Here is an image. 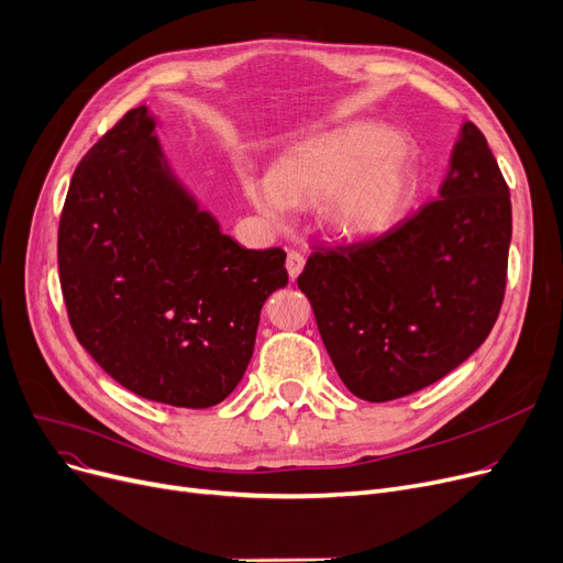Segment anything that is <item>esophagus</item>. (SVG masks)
I'll return each instance as SVG.
<instances>
[{
	"label": "esophagus",
	"instance_id": "esophagus-1",
	"mask_svg": "<svg viewBox=\"0 0 563 563\" xmlns=\"http://www.w3.org/2000/svg\"><path fill=\"white\" fill-rule=\"evenodd\" d=\"M302 267H305V256L300 252H288V256H286V271H288V277L292 282L298 279V275L302 273Z\"/></svg>",
	"mask_w": 563,
	"mask_h": 563
}]
</instances>
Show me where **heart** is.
<instances>
[{
  "label": "heart",
  "mask_w": 563,
  "mask_h": 563,
  "mask_svg": "<svg viewBox=\"0 0 563 563\" xmlns=\"http://www.w3.org/2000/svg\"><path fill=\"white\" fill-rule=\"evenodd\" d=\"M243 187L267 220H284L288 206H320V222L332 235L360 240L400 218L412 192V169L396 132L347 123L286 153L273 176L247 174Z\"/></svg>",
  "instance_id": "b5f03b06"
}]
</instances>
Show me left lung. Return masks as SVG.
<instances>
[{
	"label": "left lung",
	"mask_w": 563,
	"mask_h": 563,
	"mask_svg": "<svg viewBox=\"0 0 563 563\" xmlns=\"http://www.w3.org/2000/svg\"><path fill=\"white\" fill-rule=\"evenodd\" d=\"M508 245L511 195L467 121L435 201L378 238L307 258L298 286L343 385L383 404L461 366L499 316Z\"/></svg>",
	"instance_id": "1"
}]
</instances>
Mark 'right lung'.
Returning <instances> with one entry per match:
<instances>
[{"label": "right lung", "instance_id": "add662e5", "mask_svg": "<svg viewBox=\"0 0 563 563\" xmlns=\"http://www.w3.org/2000/svg\"><path fill=\"white\" fill-rule=\"evenodd\" d=\"M146 104L77 165L59 220L70 328L119 385L174 408L218 406L254 353L279 247L245 250L174 178Z\"/></svg>", "mask_w": 563, "mask_h": 563}]
</instances>
